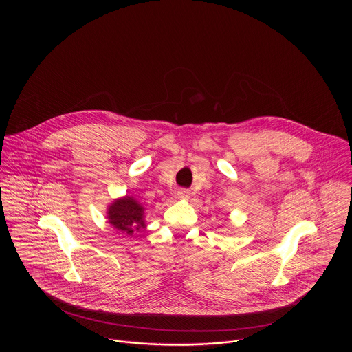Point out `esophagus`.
Segmentation results:
<instances>
[{
    "label": "esophagus",
    "mask_w": 352,
    "mask_h": 352,
    "mask_svg": "<svg viewBox=\"0 0 352 352\" xmlns=\"http://www.w3.org/2000/svg\"><path fill=\"white\" fill-rule=\"evenodd\" d=\"M177 198L179 199H188L190 198V191L186 188H182L177 191Z\"/></svg>",
    "instance_id": "esophagus-1"
}]
</instances>
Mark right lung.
Segmentation results:
<instances>
[{
	"label": "right lung",
	"mask_w": 352,
	"mask_h": 352,
	"mask_svg": "<svg viewBox=\"0 0 352 352\" xmlns=\"http://www.w3.org/2000/svg\"><path fill=\"white\" fill-rule=\"evenodd\" d=\"M108 222L120 232L131 234L144 228V207L131 197L113 201L108 208Z\"/></svg>",
	"instance_id": "add662e5"
}]
</instances>
